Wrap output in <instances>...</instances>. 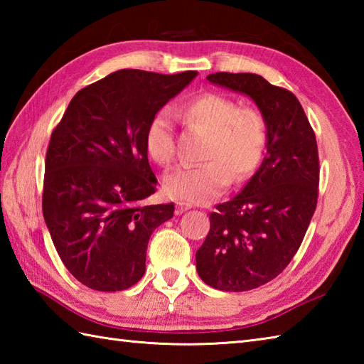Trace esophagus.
I'll use <instances>...</instances> for the list:
<instances>
[{
	"instance_id": "1",
	"label": "esophagus",
	"mask_w": 364,
	"mask_h": 364,
	"mask_svg": "<svg viewBox=\"0 0 364 364\" xmlns=\"http://www.w3.org/2000/svg\"><path fill=\"white\" fill-rule=\"evenodd\" d=\"M188 210H191V205L189 203H183V202H176V214H183L186 213Z\"/></svg>"
}]
</instances>
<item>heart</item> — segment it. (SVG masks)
Wrapping results in <instances>:
<instances>
[{
	"label": "heart",
	"mask_w": 364,
	"mask_h": 364,
	"mask_svg": "<svg viewBox=\"0 0 364 364\" xmlns=\"http://www.w3.org/2000/svg\"><path fill=\"white\" fill-rule=\"evenodd\" d=\"M189 125L208 133L202 166L178 167L164 178L166 196L188 203H208L230 183H242L259 164L267 142V123L255 107L235 98L206 92L183 106ZM145 151L161 166L175 158V123L168 107L150 119L144 134Z\"/></svg>",
	"instance_id": "1"
}]
</instances>
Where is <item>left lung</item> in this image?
Wrapping results in <instances>:
<instances>
[{"label":"left lung","mask_w":364,"mask_h":364,"mask_svg":"<svg viewBox=\"0 0 364 364\" xmlns=\"http://www.w3.org/2000/svg\"><path fill=\"white\" fill-rule=\"evenodd\" d=\"M208 81L250 97L267 123L259 168L235 198L210 214V233L196 253L206 284L250 291L280 275L304 241L318 203V144L292 92L255 73L220 72Z\"/></svg>","instance_id":"obj_1"}]
</instances>
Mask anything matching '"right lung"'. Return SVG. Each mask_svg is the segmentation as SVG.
<instances>
[{
	"label": "right lung",
	"mask_w": 364,
	"mask_h": 364,
	"mask_svg": "<svg viewBox=\"0 0 364 364\" xmlns=\"http://www.w3.org/2000/svg\"><path fill=\"white\" fill-rule=\"evenodd\" d=\"M196 76L123 68L81 89L53 129L43 219L64 266L87 288L112 292L136 284L151 233L173 218V203L144 205L158 183L144 134Z\"/></svg>",
	"instance_id": "1"
}]
</instances>
